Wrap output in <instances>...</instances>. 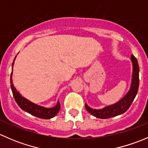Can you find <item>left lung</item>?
<instances>
[{
	"label": "left lung",
	"mask_w": 148,
	"mask_h": 148,
	"mask_svg": "<svg viewBox=\"0 0 148 148\" xmlns=\"http://www.w3.org/2000/svg\"><path fill=\"white\" fill-rule=\"evenodd\" d=\"M130 58L132 64V74L130 87L128 92L118 102L113 104L105 106L101 109L92 108L86 103H85V108L91 114L99 119H107L123 114L130 107L131 104L138 94L140 71L138 62L136 58L133 55H131Z\"/></svg>",
	"instance_id": "1"
}]
</instances>
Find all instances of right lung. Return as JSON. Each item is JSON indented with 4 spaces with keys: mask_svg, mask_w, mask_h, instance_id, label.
Returning a JSON list of instances; mask_svg holds the SVG:
<instances>
[{
    "mask_svg": "<svg viewBox=\"0 0 148 148\" xmlns=\"http://www.w3.org/2000/svg\"><path fill=\"white\" fill-rule=\"evenodd\" d=\"M16 56L15 57L13 60V64H12V71L10 74V88H11L12 92H13V97L18 105L21 107L23 110L26 111V112L32 114V115L36 116L37 117H39L41 119H51L52 117H55L59 112L60 110V102L58 100L57 104L52 107H46L44 106H41L39 104H36L35 103L31 102L30 100L25 98L24 97L22 96L20 93L17 91L16 87L14 86L13 84V67L14 65L15 59Z\"/></svg>",
    "mask_w": 148,
    "mask_h": 148,
    "instance_id": "add662e5",
    "label": "right lung"
}]
</instances>
